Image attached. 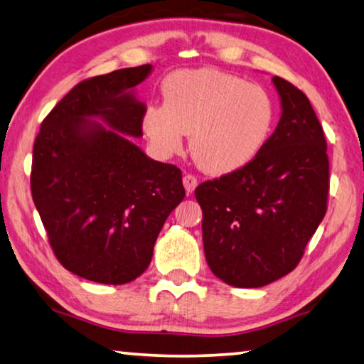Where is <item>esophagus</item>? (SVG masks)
<instances>
[{"instance_id": "obj_1", "label": "esophagus", "mask_w": 364, "mask_h": 364, "mask_svg": "<svg viewBox=\"0 0 364 364\" xmlns=\"http://www.w3.org/2000/svg\"><path fill=\"white\" fill-rule=\"evenodd\" d=\"M183 182V187H186V192L187 193H193L196 186H198V181H196V177L192 176V174H186L182 178Z\"/></svg>"}]
</instances>
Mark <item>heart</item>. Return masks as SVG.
Listing matches in <instances>:
<instances>
[{"instance_id": "heart-1", "label": "heart", "mask_w": 364, "mask_h": 364, "mask_svg": "<svg viewBox=\"0 0 364 364\" xmlns=\"http://www.w3.org/2000/svg\"><path fill=\"white\" fill-rule=\"evenodd\" d=\"M163 105L144 110L142 131L158 156L182 149L203 171L224 176L259 156L272 136L277 107L262 85L218 68L177 70L161 82Z\"/></svg>"}]
</instances>
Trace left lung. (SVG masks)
Here are the masks:
<instances>
[{"label":"left lung","instance_id":"left-lung-1","mask_svg":"<svg viewBox=\"0 0 364 364\" xmlns=\"http://www.w3.org/2000/svg\"><path fill=\"white\" fill-rule=\"evenodd\" d=\"M272 82L282 117L264 150L195 190L209 269L235 288H260L294 270L326 214L323 127L307 95L279 76Z\"/></svg>","mask_w":364,"mask_h":364}]
</instances>
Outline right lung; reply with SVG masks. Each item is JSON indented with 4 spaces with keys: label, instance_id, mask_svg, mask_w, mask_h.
Masks as SVG:
<instances>
[{
    "label": "right lung",
    "instance_id": "add662e5",
    "mask_svg": "<svg viewBox=\"0 0 364 364\" xmlns=\"http://www.w3.org/2000/svg\"><path fill=\"white\" fill-rule=\"evenodd\" d=\"M150 63L81 81L44 118L33 146L31 196L68 272L124 284L142 275L168 215L183 200L182 172L146 156L145 104L136 86Z\"/></svg>",
    "mask_w": 364,
    "mask_h": 364
}]
</instances>
